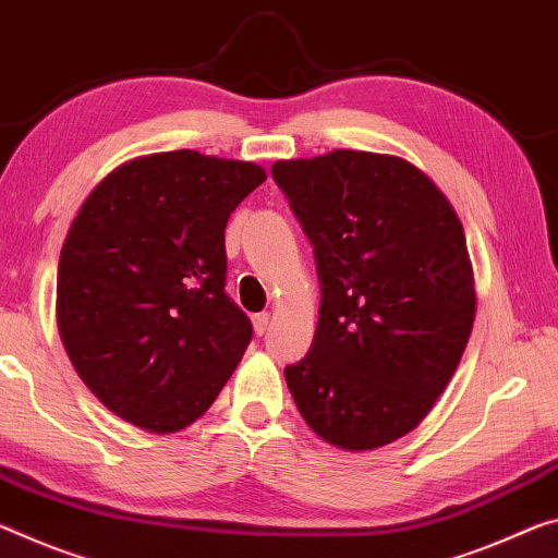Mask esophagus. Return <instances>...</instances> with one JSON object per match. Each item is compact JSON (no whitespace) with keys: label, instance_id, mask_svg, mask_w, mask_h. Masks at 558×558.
<instances>
[{"label":"esophagus","instance_id":"34e87169","mask_svg":"<svg viewBox=\"0 0 558 558\" xmlns=\"http://www.w3.org/2000/svg\"><path fill=\"white\" fill-rule=\"evenodd\" d=\"M268 325H270V315L268 313L253 315V330L258 332V335H263L265 330H268Z\"/></svg>","mask_w":558,"mask_h":558}]
</instances>
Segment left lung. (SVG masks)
Listing matches in <instances>:
<instances>
[{
	"mask_svg": "<svg viewBox=\"0 0 558 558\" xmlns=\"http://www.w3.org/2000/svg\"><path fill=\"white\" fill-rule=\"evenodd\" d=\"M320 278L313 348L286 367L317 437L367 452L427 417L472 335L476 293L462 220L437 183L390 154L272 163Z\"/></svg>",
	"mask_w": 558,
	"mask_h": 558,
	"instance_id": "1",
	"label": "left lung"
}]
</instances>
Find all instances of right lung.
Segmentation results:
<instances>
[{
    "instance_id": "right-lung-1",
    "label": "right lung",
    "mask_w": 558,
    "mask_h": 558,
    "mask_svg": "<svg viewBox=\"0 0 558 558\" xmlns=\"http://www.w3.org/2000/svg\"><path fill=\"white\" fill-rule=\"evenodd\" d=\"M265 181L191 148L131 158L88 193L57 272L76 375L117 417L168 435L208 410L253 325L226 295V223Z\"/></svg>"
}]
</instances>
